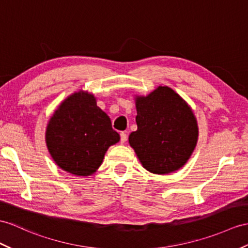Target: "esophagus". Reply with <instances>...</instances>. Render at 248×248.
<instances>
[{
  "label": "esophagus",
  "mask_w": 248,
  "mask_h": 248,
  "mask_svg": "<svg viewBox=\"0 0 248 248\" xmlns=\"http://www.w3.org/2000/svg\"><path fill=\"white\" fill-rule=\"evenodd\" d=\"M120 136H121V143L124 144L126 140H127V135H126V132H121Z\"/></svg>",
  "instance_id": "1"
}]
</instances>
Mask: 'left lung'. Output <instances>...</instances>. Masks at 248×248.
<instances>
[{
	"mask_svg": "<svg viewBox=\"0 0 248 248\" xmlns=\"http://www.w3.org/2000/svg\"><path fill=\"white\" fill-rule=\"evenodd\" d=\"M138 129L129 144L145 170L156 174L180 170L198 141V124L191 108L167 86L136 98Z\"/></svg>",
	"mask_w": 248,
	"mask_h": 248,
	"instance_id": "left-lung-1",
	"label": "left lung"
}]
</instances>
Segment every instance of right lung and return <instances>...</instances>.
Masks as SVG:
<instances>
[{
    "instance_id": "right-lung-1",
    "label": "right lung",
    "mask_w": 248,
    "mask_h": 248,
    "mask_svg": "<svg viewBox=\"0 0 248 248\" xmlns=\"http://www.w3.org/2000/svg\"><path fill=\"white\" fill-rule=\"evenodd\" d=\"M120 141L109 117L96 106L93 94L78 92L54 111L47 125L46 144L53 161L76 176L93 173L105 153Z\"/></svg>"
}]
</instances>
